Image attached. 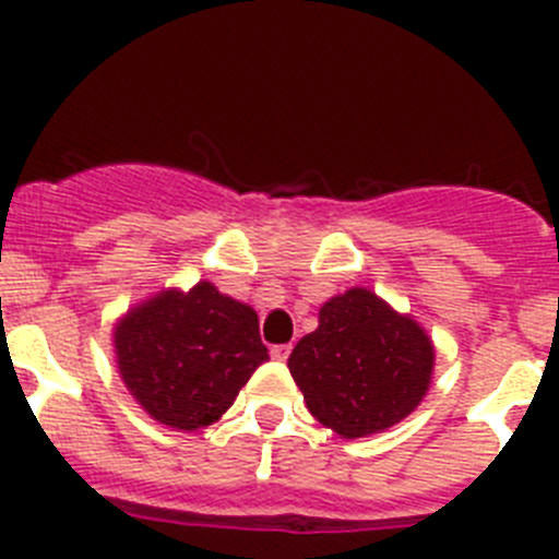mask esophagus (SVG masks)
<instances>
[{"mask_svg":"<svg viewBox=\"0 0 559 559\" xmlns=\"http://www.w3.org/2000/svg\"><path fill=\"white\" fill-rule=\"evenodd\" d=\"M289 354H292V346H289V343H281V346H273V348H270V357L278 359V362H286V357H289Z\"/></svg>","mask_w":559,"mask_h":559,"instance_id":"esophagus-1","label":"esophagus"}]
</instances>
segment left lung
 I'll return each instance as SVG.
<instances>
[{
    "instance_id": "left-lung-1",
    "label": "left lung",
    "mask_w": 559,
    "mask_h": 559,
    "mask_svg": "<svg viewBox=\"0 0 559 559\" xmlns=\"http://www.w3.org/2000/svg\"><path fill=\"white\" fill-rule=\"evenodd\" d=\"M436 346L411 313L365 286L319 308V326L289 357V373L316 421L341 438L384 432L414 414L432 384Z\"/></svg>"
}]
</instances>
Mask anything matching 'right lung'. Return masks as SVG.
I'll use <instances>...</instances> for the list:
<instances>
[{"instance_id":"right-lung-1","label":"right lung","mask_w":559,"mask_h":559,"mask_svg":"<svg viewBox=\"0 0 559 559\" xmlns=\"http://www.w3.org/2000/svg\"><path fill=\"white\" fill-rule=\"evenodd\" d=\"M118 376L159 425L194 432L227 414L253 370L267 362L259 316L211 281L162 289L112 326Z\"/></svg>"}]
</instances>
